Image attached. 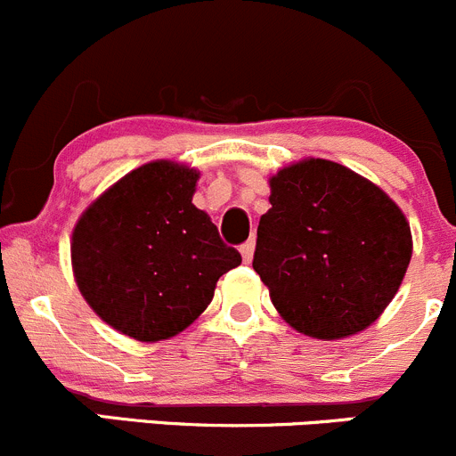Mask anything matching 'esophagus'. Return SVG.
<instances>
[{"label":"esophagus","mask_w":456,"mask_h":456,"mask_svg":"<svg viewBox=\"0 0 456 456\" xmlns=\"http://www.w3.org/2000/svg\"><path fill=\"white\" fill-rule=\"evenodd\" d=\"M239 250H241L243 261H246V264H250L252 255H255V239H248L246 243H241V248H239Z\"/></svg>","instance_id":"obj_1"}]
</instances>
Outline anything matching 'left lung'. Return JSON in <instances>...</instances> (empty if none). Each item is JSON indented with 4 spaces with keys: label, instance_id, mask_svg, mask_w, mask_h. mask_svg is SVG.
I'll list each match as a JSON object with an SVG mask.
<instances>
[{
    "label": "left lung",
    "instance_id": "obj_1",
    "mask_svg": "<svg viewBox=\"0 0 456 456\" xmlns=\"http://www.w3.org/2000/svg\"><path fill=\"white\" fill-rule=\"evenodd\" d=\"M252 268L301 335H357L395 299L412 256L399 206L346 166L301 159L270 177Z\"/></svg>",
    "mask_w": 456,
    "mask_h": 456
}]
</instances>
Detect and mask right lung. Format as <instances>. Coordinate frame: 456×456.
I'll return each instance as SVG.
<instances>
[{"label": "right lung", "mask_w": 456, "mask_h": 456, "mask_svg": "<svg viewBox=\"0 0 456 456\" xmlns=\"http://www.w3.org/2000/svg\"><path fill=\"white\" fill-rule=\"evenodd\" d=\"M200 173L151 161L112 183L73 230L75 281L90 308L121 335L168 339L213 301L219 277L241 264L192 204Z\"/></svg>", "instance_id": "1"}]
</instances>
